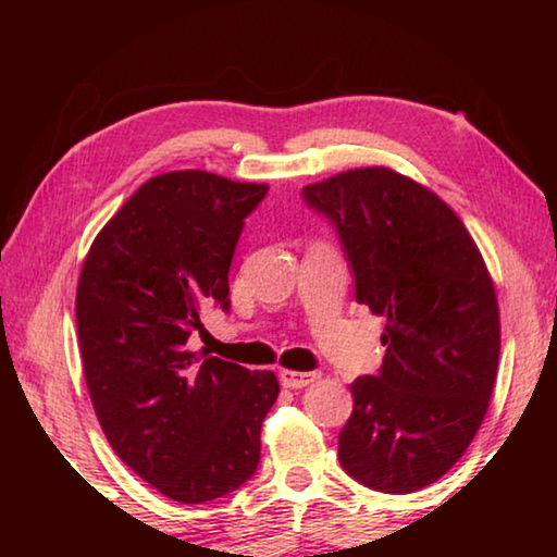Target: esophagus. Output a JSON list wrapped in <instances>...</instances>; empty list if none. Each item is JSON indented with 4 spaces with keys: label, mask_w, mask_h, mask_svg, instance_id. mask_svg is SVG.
Returning a JSON list of instances; mask_svg holds the SVG:
<instances>
[{
    "label": "esophagus",
    "mask_w": 557,
    "mask_h": 557,
    "mask_svg": "<svg viewBox=\"0 0 557 557\" xmlns=\"http://www.w3.org/2000/svg\"><path fill=\"white\" fill-rule=\"evenodd\" d=\"M319 379V373L312 371H280V383L285 385V388H307L309 383H314Z\"/></svg>",
    "instance_id": "esophagus-1"
}]
</instances>
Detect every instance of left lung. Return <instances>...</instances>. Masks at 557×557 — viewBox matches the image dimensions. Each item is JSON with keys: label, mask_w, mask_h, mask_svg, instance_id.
<instances>
[{"label": "left lung", "mask_w": 557, "mask_h": 557, "mask_svg": "<svg viewBox=\"0 0 557 557\" xmlns=\"http://www.w3.org/2000/svg\"><path fill=\"white\" fill-rule=\"evenodd\" d=\"M301 196L336 225L356 299L385 319L381 373L351 383L338 461L375 492H418L482 428L502 348L494 280L459 215L388 166L329 176Z\"/></svg>", "instance_id": "1"}]
</instances>
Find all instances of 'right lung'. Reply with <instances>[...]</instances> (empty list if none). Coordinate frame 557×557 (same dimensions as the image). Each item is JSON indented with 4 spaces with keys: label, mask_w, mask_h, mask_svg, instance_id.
<instances>
[{
    "label": "right lung",
    "mask_w": 557,
    "mask_h": 557,
    "mask_svg": "<svg viewBox=\"0 0 557 557\" xmlns=\"http://www.w3.org/2000/svg\"><path fill=\"white\" fill-rule=\"evenodd\" d=\"M268 184L182 169L152 176L102 225L83 262L75 322L92 408L117 457L178 504L256 474L280 383L188 351L199 307L228 309L243 221Z\"/></svg>",
    "instance_id": "right-lung-1"
}]
</instances>
